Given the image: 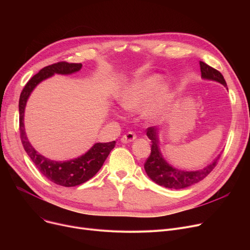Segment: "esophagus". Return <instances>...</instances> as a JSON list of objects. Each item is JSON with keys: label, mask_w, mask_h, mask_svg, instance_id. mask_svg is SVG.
Masks as SVG:
<instances>
[{"label": "esophagus", "mask_w": 250, "mask_h": 250, "mask_svg": "<svg viewBox=\"0 0 250 250\" xmlns=\"http://www.w3.org/2000/svg\"><path fill=\"white\" fill-rule=\"evenodd\" d=\"M136 139H137V136L135 135V133H133V132H128V133H126L125 135H124V136L122 137L121 141H122L123 143L126 144V143L133 142V141H134V140H136Z\"/></svg>", "instance_id": "esophagus-1"}]
</instances>
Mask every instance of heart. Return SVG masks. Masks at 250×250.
Listing matches in <instances>:
<instances>
[{
    "instance_id": "heart-1",
    "label": "heart",
    "mask_w": 250,
    "mask_h": 250,
    "mask_svg": "<svg viewBox=\"0 0 250 250\" xmlns=\"http://www.w3.org/2000/svg\"><path fill=\"white\" fill-rule=\"evenodd\" d=\"M163 78L151 75L127 86L121 94L120 103L127 110L146 108V116L151 121H161L167 115L173 101L171 90L163 89Z\"/></svg>"
}]
</instances>
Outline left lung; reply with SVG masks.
Wrapping results in <instances>:
<instances>
[{"instance_id":"1","label":"left lung","mask_w":250,"mask_h":250,"mask_svg":"<svg viewBox=\"0 0 250 250\" xmlns=\"http://www.w3.org/2000/svg\"><path fill=\"white\" fill-rule=\"evenodd\" d=\"M202 78L205 80H211L221 83L227 87L226 81L223 75L215 70L214 68L209 67L208 64L204 62H200ZM228 89V88H227ZM147 136L151 140V154L149 158L145 162L144 168L147 175L157 185L161 187L172 188V189H182L188 188L194 183H198L203 180L209 172L215 168L220 155L217 156V158L206 167L199 170H181L178 168L170 165L165 159L159 148V128L156 126H151L146 129Z\"/></svg>"}]
</instances>
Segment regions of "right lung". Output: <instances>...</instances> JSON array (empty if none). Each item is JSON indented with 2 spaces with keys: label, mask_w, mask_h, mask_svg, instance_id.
<instances>
[{
  "label": "right lung",
  "mask_w": 250,
  "mask_h": 250,
  "mask_svg": "<svg viewBox=\"0 0 250 250\" xmlns=\"http://www.w3.org/2000/svg\"><path fill=\"white\" fill-rule=\"evenodd\" d=\"M81 68L82 63H70L67 62H60L44 67L34 75L25 85L19 99L20 137L24 150L42 174L56 185L65 188L82 185V183L93 177L102 167L110 151L114 148L115 141L109 143H96L85 154L77 157L75 159L67 161L50 160L39 154L28 141L24 127V112L26 103H27L31 92L39 83L55 74L71 75L79 72Z\"/></svg>",
  "instance_id": "right-lung-1"
}]
</instances>
